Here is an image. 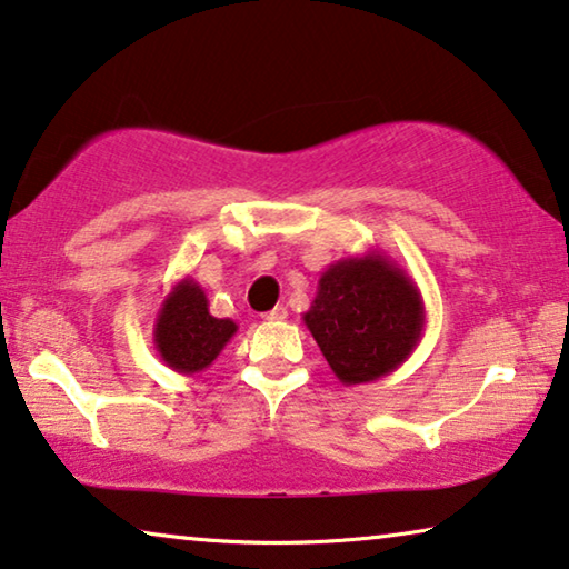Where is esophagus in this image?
I'll list each match as a JSON object with an SVG mask.
<instances>
[{
    "instance_id": "1",
    "label": "esophagus",
    "mask_w": 569,
    "mask_h": 569,
    "mask_svg": "<svg viewBox=\"0 0 569 569\" xmlns=\"http://www.w3.org/2000/svg\"><path fill=\"white\" fill-rule=\"evenodd\" d=\"M284 318H287L284 305H277V308H271L264 316V320H271V323H279V320H284Z\"/></svg>"
}]
</instances>
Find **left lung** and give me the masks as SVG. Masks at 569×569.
Returning a JSON list of instances; mask_svg holds the SVG:
<instances>
[{
    "label": "left lung",
    "mask_w": 569,
    "mask_h": 569,
    "mask_svg": "<svg viewBox=\"0 0 569 569\" xmlns=\"http://www.w3.org/2000/svg\"><path fill=\"white\" fill-rule=\"evenodd\" d=\"M341 385L395 372L421 341L426 305L408 271L382 251L339 259L318 279L302 316Z\"/></svg>",
    "instance_id": "8db88e82"
}]
</instances>
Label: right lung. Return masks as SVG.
I'll use <instances>...</instances> for the list:
<instances>
[{
	"instance_id": "1",
	"label": "right lung",
	"mask_w": 569,
	"mask_h": 569,
	"mask_svg": "<svg viewBox=\"0 0 569 569\" xmlns=\"http://www.w3.org/2000/svg\"><path fill=\"white\" fill-rule=\"evenodd\" d=\"M238 326L230 318L210 316L208 295L192 277L171 284L161 300L153 323V343L163 365L179 375L204 372L226 343L233 339Z\"/></svg>"
}]
</instances>
